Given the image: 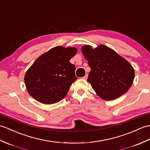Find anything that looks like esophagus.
Returning a JSON list of instances; mask_svg holds the SVG:
<instances>
[{"mask_svg": "<svg viewBox=\"0 0 150 150\" xmlns=\"http://www.w3.org/2000/svg\"><path fill=\"white\" fill-rule=\"evenodd\" d=\"M88 75L86 74L84 76H83L82 79H84V80H87V79H88Z\"/></svg>", "mask_w": 150, "mask_h": 150, "instance_id": "esophagus-1", "label": "esophagus"}]
</instances>
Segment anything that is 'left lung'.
Returning a JSON list of instances; mask_svg holds the SVG:
<instances>
[{
	"instance_id": "8db88e82",
	"label": "left lung",
	"mask_w": 150,
	"mask_h": 150,
	"mask_svg": "<svg viewBox=\"0 0 150 150\" xmlns=\"http://www.w3.org/2000/svg\"><path fill=\"white\" fill-rule=\"evenodd\" d=\"M82 52L91 68L88 82L101 98L113 100L128 91L135 72L126 59L103 45L94 49L84 45Z\"/></svg>"
}]
</instances>
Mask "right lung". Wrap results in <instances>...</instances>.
<instances>
[{
  "label": "right lung",
  "mask_w": 150,
  "mask_h": 150,
  "mask_svg": "<svg viewBox=\"0 0 150 150\" xmlns=\"http://www.w3.org/2000/svg\"><path fill=\"white\" fill-rule=\"evenodd\" d=\"M76 52L74 47L57 46L38 57L24 77L29 95L44 104L55 103L63 99L77 79L75 65L69 62Z\"/></svg>",
  "instance_id": "1"
}]
</instances>
